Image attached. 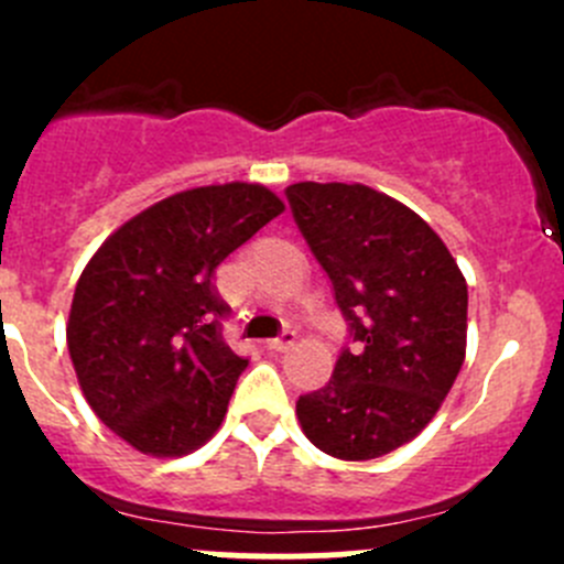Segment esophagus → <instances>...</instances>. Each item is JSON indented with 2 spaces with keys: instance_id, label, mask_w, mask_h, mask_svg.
Wrapping results in <instances>:
<instances>
[{
  "instance_id": "obj_1",
  "label": "esophagus",
  "mask_w": 564,
  "mask_h": 564,
  "mask_svg": "<svg viewBox=\"0 0 564 564\" xmlns=\"http://www.w3.org/2000/svg\"><path fill=\"white\" fill-rule=\"evenodd\" d=\"M294 344V329H283L281 335H278V338H270L267 340V349L270 351H283V349H289V346Z\"/></svg>"
}]
</instances>
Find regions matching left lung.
<instances>
[{
	"label": "left lung",
	"instance_id": "8db88e82",
	"mask_svg": "<svg viewBox=\"0 0 564 564\" xmlns=\"http://www.w3.org/2000/svg\"><path fill=\"white\" fill-rule=\"evenodd\" d=\"M286 198L355 340L329 382L300 395V425L327 456L379 458L412 442L456 382L466 281L440 235L373 187L297 182Z\"/></svg>",
	"mask_w": 564,
	"mask_h": 564
}]
</instances>
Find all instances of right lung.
Segmentation results:
<instances>
[{"label":"right lung","instance_id":"add662e5","mask_svg":"<svg viewBox=\"0 0 564 564\" xmlns=\"http://www.w3.org/2000/svg\"><path fill=\"white\" fill-rule=\"evenodd\" d=\"M281 213L264 185L193 187L119 226L84 267L73 368L93 412L139 453L185 456L224 423L248 360L224 340L215 270Z\"/></svg>","mask_w":564,"mask_h":564}]
</instances>
